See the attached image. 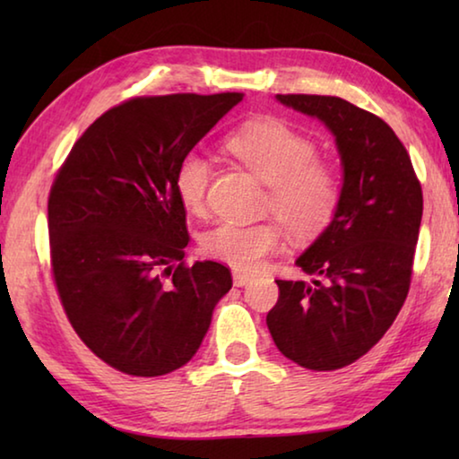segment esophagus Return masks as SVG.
<instances>
[{
	"instance_id": "34e87169",
	"label": "esophagus",
	"mask_w": 459,
	"mask_h": 459,
	"mask_svg": "<svg viewBox=\"0 0 459 459\" xmlns=\"http://www.w3.org/2000/svg\"><path fill=\"white\" fill-rule=\"evenodd\" d=\"M251 275H247V273H240V271H235V273H232V283H235L237 287H243V285H247L248 281H251Z\"/></svg>"
}]
</instances>
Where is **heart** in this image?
I'll use <instances>...</instances> for the list:
<instances>
[{
	"instance_id": "b5f03b06",
	"label": "heart",
	"mask_w": 459,
	"mask_h": 459,
	"mask_svg": "<svg viewBox=\"0 0 459 459\" xmlns=\"http://www.w3.org/2000/svg\"><path fill=\"white\" fill-rule=\"evenodd\" d=\"M229 152L269 186L267 208L293 238H314L328 227L340 202V176L316 160V143L277 119L247 123L227 142ZM211 164L198 152L186 153L176 168L178 200L190 214L206 208ZM273 224L222 222L202 238L208 257L237 271H255L279 247Z\"/></svg>"
}]
</instances>
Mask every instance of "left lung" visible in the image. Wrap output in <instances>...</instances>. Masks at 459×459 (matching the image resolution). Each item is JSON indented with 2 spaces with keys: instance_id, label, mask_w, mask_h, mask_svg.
<instances>
[{
  "instance_id": "left-lung-1",
  "label": "left lung",
  "mask_w": 459,
  "mask_h": 459,
  "mask_svg": "<svg viewBox=\"0 0 459 459\" xmlns=\"http://www.w3.org/2000/svg\"><path fill=\"white\" fill-rule=\"evenodd\" d=\"M322 121L336 142L342 192L332 222L295 265L320 279H277L267 325L285 359L309 370L359 360L405 304L423 214L421 184L383 119L344 99L275 95Z\"/></svg>"
}]
</instances>
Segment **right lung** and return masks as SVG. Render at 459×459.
<instances>
[{"label": "right lung", "instance_id": "add662e5", "mask_svg": "<svg viewBox=\"0 0 459 459\" xmlns=\"http://www.w3.org/2000/svg\"><path fill=\"white\" fill-rule=\"evenodd\" d=\"M240 92L131 99L84 131L48 198L56 290L74 332L108 367L161 377L198 352L232 287L216 261L184 263L176 168Z\"/></svg>", "mask_w": 459, "mask_h": 459}]
</instances>
